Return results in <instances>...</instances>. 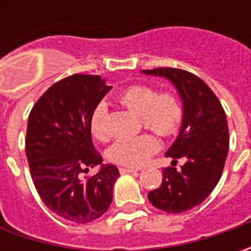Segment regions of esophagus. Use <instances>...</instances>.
I'll use <instances>...</instances> for the list:
<instances>
[{
	"mask_svg": "<svg viewBox=\"0 0 251 251\" xmlns=\"http://www.w3.org/2000/svg\"><path fill=\"white\" fill-rule=\"evenodd\" d=\"M140 172V169H134V168H120V173L123 175H126V173H138Z\"/></svg>",
	"mask_w": 251,
	"mask_h": 251,
	"instance_id": "esophagus-1",
	"label": "esophagus"
}]
</instances>
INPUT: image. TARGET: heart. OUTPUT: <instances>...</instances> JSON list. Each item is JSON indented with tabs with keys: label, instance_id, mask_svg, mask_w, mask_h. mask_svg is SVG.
Wrapping results in <instances>:
<instances>
[{
	"label": "heart",
	"instance_id": "heart-1",
	"mask_svg": "<svg viewBox=\"0 0 251 251\" xmlns=\"http://www.w3.org/2000/svg\"><path fill=\"white\" fill-rule=\"evenodd\" d=\"M119 101L131 113L140 116L144 127L151 128L162 137L175 134L183 119V109L175 95L153 91L145 85L131 86L119 96ZM91 132L95 138L104 141L106 130V106L100 103L96 106L91 117ZM159 150V142L151 134H141L131 138L116 141L109 150V158L124 166H141L151 155Z\"/></svg>",
	"mask_w": 251,
	"mask_h": 251
}]
</instances>
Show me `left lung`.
Returning <instances> with one entry per match:
<instances>
[{
	"label": "left lung",
	"instance_id": "left-lung-1",
	"mask_svg": "<svg viewBox=\"0 0 251 251\" xmlns=\"http://www.w3.org/2000/svg\"><path fill=\"white\" fill-rule=\"evenodd\" d=\"M141 73L169 81L181 100L180 131L165 156L173 159V166L181 157L185 165L180 171L165 169L159 188L148 194L153 207L181 214L200 205L222 176L229 151L226 116L214 92L194 74L176 68Z\"/></svg>",
	"mask_w": 251,
	"mask_h": 251
}]
</instances>
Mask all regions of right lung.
<instances>
[{
    "label": "right lung",
    "instance_id": "1",
    "mask_svg": "<svg viewBox=\"0 0 251 251\" xmlns=\"http://www.w3.org/2000/svg\"><path fill=\"white\" fill-rule=\"evenodd\" d=\"M111 88L99 75H73L49 88L29 114L26 156L34 187L46 207L74 224L100 218L120 177L114 165H101L91 135L92 113ZM96 164L95 176L79 177Z\"/></svg>",
    "mask_w": 251,
    "mask_h": 251
}]
</instances>
